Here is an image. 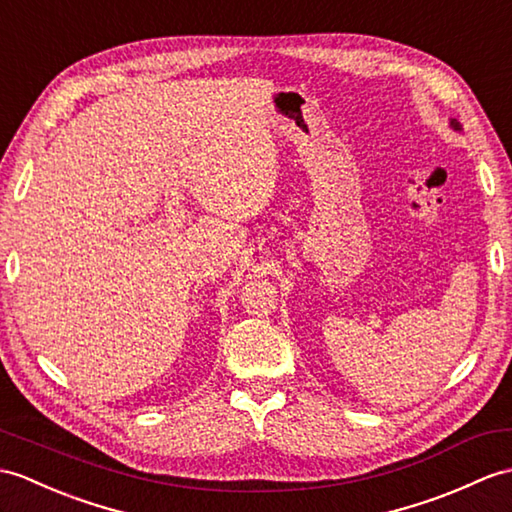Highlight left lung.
I'll list each match as a JSON object with an SVG mask.
<instances>
[{
  "mask_svg": "<svg viewBox=\"0 0 512 512\" xmlns=\"http://www.w3.org/2000/svg\"><path fill=\"white\" fill-rule=\"evenodd\" d=\"M451 126H454V128H456V130H460V126H458V124H456V122H451Z\"/></svg>",
  "mask_w": 512,
  "mask_h": 512,
  "instance_id": "1",
  "label": "left lung"
}]
</instances>
